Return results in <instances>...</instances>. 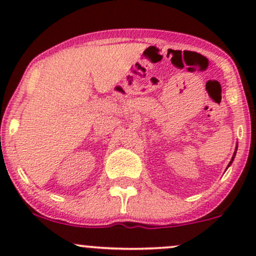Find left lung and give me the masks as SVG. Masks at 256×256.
Segmentation results:
<instances>
[{"mask_svg":"<svg viewBox=\"0 0 256 256\" xmlns=\"http://www.w3.org/2000/svg\"><path fill=\"white\" fill-rule=\"evenodd\" d=\"M236 152H237V146H236V149H234V155H232V158H231V161H230V164H228V166L231 165L232 164V161H234V156H236Z\"/></svg>","mask_w":256,"mask_h":256,"instance_id":"left-lung-1","label":"left lung"}]
</instances>
